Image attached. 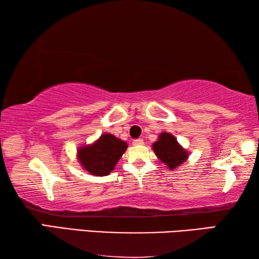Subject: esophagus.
<instances>
[{"label":"esophagus","instance_id":"obj_1","mask_svg":"<svg viewBox=\"0 0 259 259\" xmlns=\"http://www.w3.org/2000/svg\"><path fill=\"white\" fill-rule=\"evenodd\" d=\"M133 144L135 146H142V145H144V140L143 139H136V140H134Z\"/></svg>","mask_w":259,"mask_h":259}]
</instances>
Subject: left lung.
I'll list each match as a JSON object with an SVG mask.
<instances>
[{"label": "left lung", "instance_id": "left-lung-1", "mask_svg": "<svg viewBox=\"0 0 259 259\" xmlns=\"http://www.w3.org/2000/svg\"><path fill=\"white\" fill-rule=\"evenodd\" d=\"M157 159L169 170L178 169L188 160L190 152L178 143L177 138L170 133H161L156 142L152 144Z\"/></svg>", "mask_w": 259, "mask_h": 259}]
</instances>
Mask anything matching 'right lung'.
Returning <instances> with one entry per match:
<instances>
[{
    "label": "right lung",
    "mask_w": 259,
    "mask_h": 259,
    "mask_svg": "<svg viewBox=\"0 0 259 259\" xmlns=\"http://www.w3.org/2000/svg\"><path fill=\"white\" fill-rule=\"evenodd\" d=\"M128 148L124 140L108 133L102 134L91 144H83L76 150V159L83 170L96 177L108 176Z\"/></svg>",
    "instance_id": "right-lung-1"
}]
</instances>
